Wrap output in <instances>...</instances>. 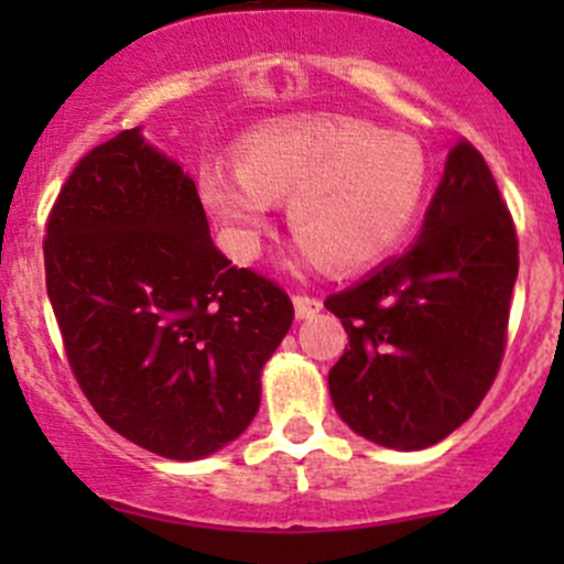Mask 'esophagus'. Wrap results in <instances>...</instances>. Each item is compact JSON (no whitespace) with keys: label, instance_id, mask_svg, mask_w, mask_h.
I'll list each match as a JSON object with an SVG mask.
<instances>
[{"label":"esophagus","instance_id":"1","mask_svg":"<svg viewBox=\"0 0 564 564\" xmlns=\"http://www.w3.org/2000/svg\"><path fill=\"white\" fill-rule=\"evenodd\" d=\"M322 311V300L311 297V294H294V314L297 318H311Z\"/></svg>","mask_w":564,"mask_h":564}]
</instances>
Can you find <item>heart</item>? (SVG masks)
Returning a JSON list of instances; mask_svg holds the SVG:
<instances>
[{
	"instance_id": "heart-1",
	"label": "heart",
	"mask_w": 564,
	"mask_h": 564,
	"mask_svg": "<svg viewBox=\"0 0 564 564\" xmlns=\"http://www.w3.org/2000/svg\"><path fill=\"white\" fill-rule=\"evenodd\" d=\"M425 193L429 158L414 135L333 113L267 124L242 141L240 169H202L204 204L240 261L259 253L272 207L289 198L305 259L362 267L412 229Z\"/></svg>"
}]
</instances>
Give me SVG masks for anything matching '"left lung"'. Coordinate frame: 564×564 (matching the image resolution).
I'll return each instance as SVG.
<instances>
[{
	"mask_svg": "<svg viewBox=\"0 0 564 564\" xmlns=\"http://www.w3.org/2000/svg\"><path fill=\"white\" fill-rule=\"evenodd\" d=\"M516 275L513 215L488 163L460 139L417 242L324 300L349 335L327 377L340 420L395 451L453 434L502 366Z\"/></svg>",
	"mask_w": 564,
	"mask_h": 564,
	"instance_id": "1",
	"label": "left lung"
}]
</instances>
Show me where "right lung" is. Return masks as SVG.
<instances>
[{"label":"right lung","mask_w":564,"mask_h":564,"mask_svg":"<svg viewBox=\"0 0 564 564\" xmlns=\"http://www.w3.org/2000/svg\"><path fill=\"white\" fill-rule=\"evenodd\" d=\"M43 259L70 371L106 425L174 460L248 429L294 305L215 248L196 182L139 128L76 163Z\"/></svg>","instance_id":"obj_1"}]
</instances>
